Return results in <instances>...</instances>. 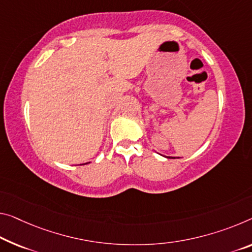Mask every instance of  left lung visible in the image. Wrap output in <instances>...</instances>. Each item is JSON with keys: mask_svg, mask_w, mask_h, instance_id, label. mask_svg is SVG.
<instances>
[{"mask_svg": "<svg viewBox=\"0 0 252 252\" xmlns=\"http://www.w3.org/2000/svg\"><path fill=\"white\" fill-rule=\"evenodd\" d=\"M169 158H170V157H169Z\"/></svg>", "mask_w": 252, "mask_h": 252, "instance_id": "left-lung-1", "label": "left lung"}]
</instances>
